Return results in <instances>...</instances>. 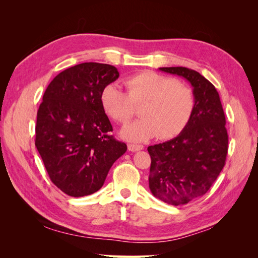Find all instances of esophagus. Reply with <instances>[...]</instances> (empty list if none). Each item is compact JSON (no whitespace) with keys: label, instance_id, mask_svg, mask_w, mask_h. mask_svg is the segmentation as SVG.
I'll return each mask as SVG.
<instances>
[{"label":"esophagus","instance_id":"esophagus-1","mask_svg":"<svg viewBox=\"0 0 258 258\" xmlns=\"http://www.w3.org/2000/svg\"><path fill=\"white\" fill-rule=\"evenodd\" d=\"M144 146L143 145H139V144H128V150L130 152H138L143 150Z\"/></svg>","mask_w":258,"mask_h":258}]
</instances>
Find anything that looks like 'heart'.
<instances>
[{
	"label": "heart",
	"instance_id": "b5f03b06",
	"mask_svg": "<svg viewBox=\"0 0 258 258\" xmlns=\"http://www.w3.org/2000/svg\"><path fill=\"white\" fill-rule=\"evenodd\" d=\"M127 92L115 83L107 84L100 100L104 112L118 122L135 114V104H142V118L124 124L120 136L134 142L157 136L167 140L181 134L188 123L195 106L192 90L172 77L152 71L132 75L124 82Z\"/></svg>",
	"mask_w": 258,
	"mask_h": 258
}]
</instances>
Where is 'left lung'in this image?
Instances as JSON below:
<instances>
[{
    "label": "left lung",
    "instance_id": "1",
    "mask_svg": "<svg viewBox=\"0 0 258 258\" xmlns=\"http://www.w3.org/2000/svg\"><path fill=\"white\" fill-rule=\"evenodd\" d=\"M159 70L185 79L195 97L190 119L181 134L147 147L152 194L168 205L181 206L204 196L216 181L225 166L228 135L220 96L212 84L191 69Z\"/></svg>",
    "mask_w": 258,
    "mask_h": 258
}]
</instances>
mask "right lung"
I'll use <instances>...</instances> for the list:
<instances>
[{
    "mask_svg": "<svg viewBox=\"0 0 258 258\" xmlns=\"http://www.w3.org/2000/svg\"><path fill=\"white\" fill-rule=\"evenodd\" d=\"M118 76L113 66L85 62L59 73L44 93L35 146L51 182L69 196L98 191L127 151L110 136L113 127L100 100L102 89Z\"/></svg>",
    "mask_w": 258,
    "mask_h": 258,
    "instance_id": "add662e5",
    "label": "right lung"
}]
</instances>
